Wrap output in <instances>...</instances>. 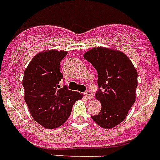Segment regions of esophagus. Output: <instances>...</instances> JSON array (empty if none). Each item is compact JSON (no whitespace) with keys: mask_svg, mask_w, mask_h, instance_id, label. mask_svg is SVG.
Masks as SVG:
<instances>
[{"mask_svg":"<svg viewBox=\"0 0 160 160\" xmlns=\"http://www.w3.org/2000/svg\"><path fill=\"white\" fill-rule=\"evenodd\" d=\"M85 96L87 98V99L89 100H92L94 98V96H93V94H92V92L90 91H85Z\"/></svg>","mask_w":160,"mask_h":160,"instance_id":"esophagus-1","label":"esophagus"}]
</instances>
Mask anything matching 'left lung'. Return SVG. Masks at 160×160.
Instances as JSON below:
<instances>
[{
  "label": "left lung",
  "instance_id": "obj_1",
  "mask_svg": "<svg viewBox=\"0 0 160 160\" xmlns=\"http://www.w3.org/2000/svg\"><path fill=\"white\" fill-rule=\"evenodd\" d=\"M83 56L97 70L98 86L103 89L96 94L102 110L91 118L102 128H112L126 118L135 102L137 69L125 53L114 48H93Z\"/></svg>",
  "mask_w": 160,
  "mask_h": 160
}]
</instances>
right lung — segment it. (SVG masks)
<instances>
[{
  "instance_id": "right-lung-1",
  "label": "right lung",
  "mask_w": 160,
  "mask_h": 160,
  "mask_svg": "<svg viewBox=\"0 0 160 160\" xmlns=\"http://www.w3.org/2000/svg\"><path fill=\"white\" fill-rule=\"evenodd\" d=\"M67 51L49 49L37 53L24 71V100L32 117L45 128L54 129L65 122L76 101L83 95L58 83L63 78L60 61Z\"/></svg>"
}]
</instances>
